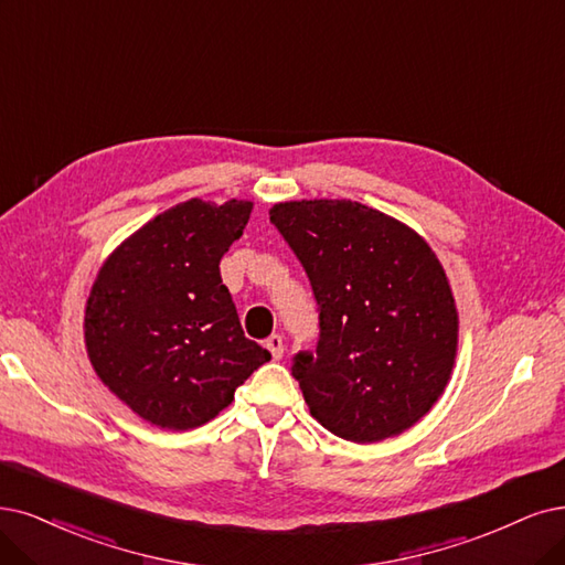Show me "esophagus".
<instances>
[{"instance_id":"esophagus-1","label":"esophagus","mask_w":565,"mask_h":565,"mask_svg":"<svg viewBox=\"0 0 565 565\" xmlns=\"http://www.w3.org/2000/svg\"><path fill=\"white\" fill-rule=\"evenodd\" d=\"M265 347L269 349L271 359H275V361H279V359L284 356V338H281V335H271V338H267Z\"/></svg>"}]
</instances>
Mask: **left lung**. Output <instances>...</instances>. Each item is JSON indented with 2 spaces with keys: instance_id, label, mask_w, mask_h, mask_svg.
<instances>
[{
  "instance_id": "left-lung-1",
  "label": "left lung",
  "mask_w": 565,
  "mask_h": 565,
  "mask_svg": "<svg viewBox=\"0 0 565 565\" xmlns=\"http://www.w3.org/2000/svg\"><path fill=\"white\" fill-rule=\"evenodd\" d=\"M269 221L317 298V351H298L290 367L311 416L359 445L401 435L440 398L456 359L440 260L412 227L361 202H279Z\"/></svg>"
}]
</instances>
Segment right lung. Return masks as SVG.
Segmentation results:
<instances>
[{"mask_svg":"<svg viewBox=\"0 0 565 565\" xmlns=\"http://www.w3.org/2000/svg\"><path fill=\"white\" fill-rule=\"evenodd\" d=\"M254 202L188 200L139 227L102 265L86 305L97 377L141 419L198 428L271 356L242 330L218 263Z\"/></svg>","mask_w":565,"mask_h":565,"instance_id":"1","label":"right lung"}]
</instances>
